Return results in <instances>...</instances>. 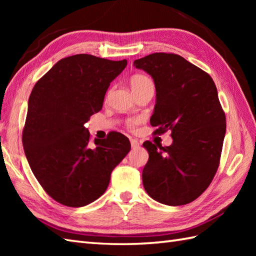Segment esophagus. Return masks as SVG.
Returning a JSON list of instances; mask_svg holds the SVG:
<instances>
[{
	"label": "esophagus",
	"instance_id": "esophagus-1",
	"mask_svg": "<svg viewBox=\"0 0 256 256\" xmlns=\"http://www.w3.org/2000/svg\"><path fill=\"white\" fill-rule=\"evenodd\" d=\"M130 142H131V146L133 148H138V146L140 145V143L138 142V140H135V138H131V140H130Z\"/></svg>",
	"mask_w": 256,
	"mask_h": 256
}]
</instances>
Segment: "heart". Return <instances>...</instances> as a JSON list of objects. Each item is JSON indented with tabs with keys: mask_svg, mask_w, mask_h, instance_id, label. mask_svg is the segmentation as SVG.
<instances>
[{
	"mask_svg": "<svg viewBox=\"0 0 256 256\" xmlns=\"http://www.w3.org/2000/svg\"><path fill=\"white\" fill-rule=\"evenodd\" d=\"M148 81H150V79L148 77H146L145 74H134L133 77L131 78V86H132L133 91L138 90L143 84H145L146 82H148ZM140 123V118H130L126 121V125H128V128H134Z\"/></svg>",
	"mask_w": 256,
	"mask_h": 256,
	"instance_id": "obj_1",
	"label": "heart"
}]
</instances>
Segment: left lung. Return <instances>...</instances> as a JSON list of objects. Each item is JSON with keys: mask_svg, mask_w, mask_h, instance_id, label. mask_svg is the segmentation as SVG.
Segmentation results:
<instances>
[{"mask_svg": "<svg viewBox=\"0 0 256 256\" xmlns=\"http://www.w3.org/2000/svg\"><path fill=\"white\" fill-rule=\"evenodd\" d=\"M134 66L154 79V133L170 130L172 138L170 146L143 143L150 155L144 188L160 204H187L209 187L220 164L226 123L218 91L208 74L176 54H150Z\"/></svg>", "mask_w": 256, "mask_h": 256, "instance_id": "1", "label": "left lung"}]
</instances>
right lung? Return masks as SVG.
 <instances>
[{"label": "right lung", "instance_id": "1", "mask_svg": "<svg viewBox=\"0 0 256 256\" xmlns=\"http://www.w3.org/2000/svg\"><path fill=\"white\" fill-rule=\"evenodd\" d=\"M128 62L88 54L62 58L37 81L23 128L24 152L42 189L67 206H84L104 194L111 172L131 150L111 132L91 142L84 123L99 112L112 80Z\"/></svg>", "mask_w": 256, "mask_h": 256}]
</instances>
